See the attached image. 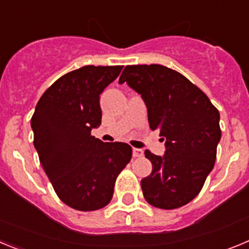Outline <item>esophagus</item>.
Wrapping results in <instances>:
<instances>
[{
  "label": "esophagus",
  "mask_w": 249,
  "mask_h": 249,
  "mask_svg": "<svg viewBox=\"0 0 249 249\" xmlns=\"http://www.w3.org/2000/svg\"><path fill=\"white\" fill-rule=\"evenodd\" d=\"M132 153H133V157H141V156H143V151L138 148H133Z\"/></svg>",
  "instance_id": "obj_1"
}]
</instances>
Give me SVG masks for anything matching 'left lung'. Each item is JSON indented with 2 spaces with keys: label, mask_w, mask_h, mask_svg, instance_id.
Masks as SVG:
<instances>
[{
  "label": "left lung",
  "mask_w": 249,
  "mask_h": 249,
  "mask_svg": "<svg viewBox=\"0 0 249 249\" xmlns=\"http://www.w3.org/2000/svg\"><path fill=\"white\" fill-rule=\"evenodd\" d=\"M141 94L149 128L166 141L163 156L144 152L152 172L141 181L144 198L162 210H175L201 192L213 169L221 140L219 112L183 74L160 65L126 66L118 83Z\"/></svg>",
  "instance_id": "8db88e82"
}]
</instances>
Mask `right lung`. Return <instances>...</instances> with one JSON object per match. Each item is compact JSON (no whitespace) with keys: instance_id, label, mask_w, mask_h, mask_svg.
<instances>
[{"instance_id":"right-lung-1","label":"right lung","mask_w":249,"mask_h":249,"mask_svg":"<svg viewBox=\"0 0 249 249\" xmlns=\"http://www.w3.org/2000/svg\"><path fill=\"white\" fill-rule=\"evenodd\" d=\"M123 66H85L42 94L31 120L34 144L59 199L78 211H96L113 196L116 178L131 160L123 142L105 143L91 136L101 124L100 96Z\"/></svg>"}]
</instances>
